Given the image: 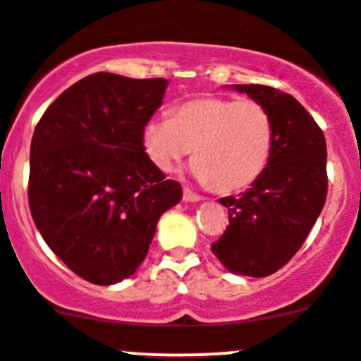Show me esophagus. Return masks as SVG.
Returning a JSON list of instances; mask_svg holds the SVG:
<instances>
[{
  "label": "esophagus",
  "instance_id": "34e87169",
  "mask_svg": "<svg viewBox=\"0 0 361 361\" xmlns=\"http://www.w3.org/2000/svg\"><path fill=\"white\" fill-rule=\"evenodd\" d=\"M183 200L192 201V203H194V201H201L203 197H201L200 194H196V192H192L190 188H183Z\"/></svg>",
  "mask_w": 361,
  "mask_h": 361
}]
</instances>
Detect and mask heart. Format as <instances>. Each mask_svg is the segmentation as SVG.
<instances>
[{
  "mask_svg": "<svg viewBox=\"0 0 361 361\" xmlns=\"http://www.w3.org/2000/svg\"><path fill=\"white\" fill-rule=\"evenodd\" d=\"M142 142L160 171H171L192 151L194 176L230 194L264 174L274 146V123L260 101L208 94L174 106L171 117L151 119Z\"/></svg>",
  "mask_w": 361,
  "mask_h": 361,
  "instance_id": "obj_1",
  "label": "heart"
}]
</instances>
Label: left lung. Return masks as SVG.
I'll use <instances>...</instances> for the list:
<instances>
[{
    "instance_id": "left-lung-1",
    "label": "left lung",
    "mask_w": 361,
    "mask_h": 361,
    "mask_svg": "<svg viewBox=\"0 0 361 361\" xmlns=\"http://www.w3.org/2000/svg\"><path fill=\"white\" fill-rule=\"evenodd\" d=\"M260 101L274 123L264 174L240 197H222L226 231L212 251L231 272L264 278L301 249L328 196L326 139L294 96L267 85H235Z\"/></svg>"
}]
</instances>
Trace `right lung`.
Segmentation results:
<instances>
[{
    "mask_svg": "<svg viewBox=\"0 0 361 361\" xmlns=\"http://www.w3.org/2000/svg\"><path fill=\"white\" fill-rule=\"evenodd\" d=\"M165 87V78L90 74L63 90L33 131V222L56 257L96 285L133 274L160 215L181 200V185L165 180L142 142Z\"/></svg>",
    "mask_w": 361,
    "mask_h": 361,
    "instance_id": "add662e5",
    "label": "right lung"
}]
</instances>
